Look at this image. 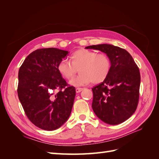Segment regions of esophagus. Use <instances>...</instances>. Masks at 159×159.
<instances>
[{"label": "esophagus", "mask_w": 159, "mask_h": 159, "mask_svg": "<svg viewBox=\"0 0 159 159\" xmlns=\"http://www.w3.org/2000/svg\"><path fill=\"white\" fill-rule=\"evenodd\" d=\"M82 90H83L82 88H76V89H75V91H76L77 93H80V92L82 91Z\"/></svg>", "instance_id": "1"}]
</instances>
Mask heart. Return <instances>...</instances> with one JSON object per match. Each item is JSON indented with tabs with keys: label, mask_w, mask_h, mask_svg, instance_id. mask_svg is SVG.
I'll return each mask as SVG.
<instances>
[{
	"label": "heart",
	"mask_w": 159,
	"mask_h": 159,
	"mask_svg": "<svg viewBox=\"0 0 159 159\" xmlns=\"http://www.w3.org/2000/svg\"><path fill=\"white\" fill-rule=\"evenodd\" d=\"M78 69L80 74L69 82L74 86H82L90 82L100 83L106 78L111 69V62L103 53L80 49L70 56V61L62 59L58 65V70L66 79L75 75Z\"/></svg>",
	"instance_id": "obj_1"
}]
</instances>
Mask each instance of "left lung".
Segmentation results:
<instances>
[{"mask_svg":"<svg viewBox=\"0 0 159 159\" xmlns=\"http://www.w3.org/2000/svg\"><path fill=\"white\" fill-rule=\"evenodd\" d=\"M86 49L104 52L111 62L107 77L92 89L94 114L108 125L120 124L133 114L138 104L139 68L129 53L119 47L105 43L90 45Z\"/></svg>","mask_w":159,"mask_h":159,"instance_id":"8db88e82","label":"left lung"}]
</instances>
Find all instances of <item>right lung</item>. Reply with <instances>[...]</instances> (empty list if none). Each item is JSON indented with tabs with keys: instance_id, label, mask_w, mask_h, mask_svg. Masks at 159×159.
Wrapping results in <instances>:
<instances>
[{
	"instance_id": "1",
	"label": "right lung",
	"mask_w": 159,
	"mask_h": 159,
	"mask_svg": "<svg viewBox=\"0 0 159 159\" xmlns=\"http://www.w3.org/2000/svg\"><path fill=\"white\" fill-rule=\"evenodd\" d=\"M68 54L54 48L39 49L27 56L20 68L19 100L27 117L41 129H57L70 115L75 89L67 86L58 70L59 62Z\"/></svg>"
}]
</instances>
